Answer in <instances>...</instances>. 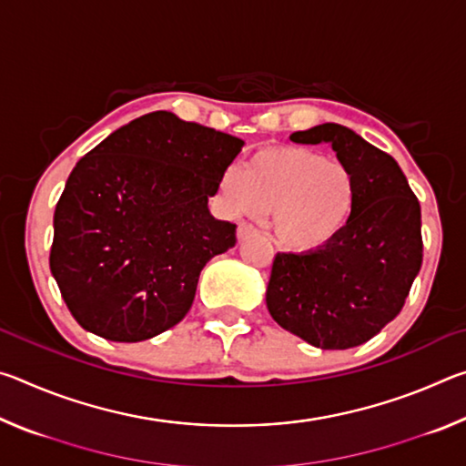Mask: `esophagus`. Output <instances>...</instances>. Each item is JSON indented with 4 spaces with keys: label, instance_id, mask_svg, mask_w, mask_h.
<instances>
[{
    "label": "esophagus",
    "instance_id": "esophagus-1",
    "mask_svg": "<svg viewBox=\"0 0 466 466\" xmlns=\"http://www.w3.org/2000/svg\"><path fill=\"white\" fill-rule=\"evenodd\" d=\"M257 230H255V226H250V224H247V222H240L238 224V240H244V238H248L250 234H255Z\"/></svg>",
    "mask_w": 466,
    "mask_h": 466
}]
</instances>
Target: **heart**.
<instances>
[{
  "label": "heart",
  "mask_w": 466,
  "mask_h": 466,
  "mask_svg": "<svg viewBox=\"0 0 466 466\" xmlns=\"http://www.w3.org/2000/svg\"><path fill=\"white\" fill-rule=\"evenodd\" d=\"M219 197L232 214L271 211L275 238L289 250H319L341 234L356 209V178L317 149L286 146L252 154L247 170L228 167Z\"/></svg>",
  "instance_id": "b5f03b06"
}]
</instances>
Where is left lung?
<instances>
[{
	"mask_svg": "<svg viewBox=\"0 0 466 466\" xmlns=\"http://www.w3.org/2000/svg\"><path fill=\"white\" fill-rule=\"evenodd\" d=\"M289 139L333 147L356 178V209L327 247L275 255L267 309L306 343L350 350L380 333L403 309L421 269V208L397 160L356 131L322 123Z\"/></svg>",
	"mask_w": 466,
	"mask_h": 466,
	"instance_id": "8db88e82",
	"label": "left lung"
}]
</instances>
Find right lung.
Returning <instances> with one entry per match:
<instances>
[{
    "instance_id": "right-lung-1",
    "label": "right lung",
    "mask_w": 466,
    "mask_h": 466,
    "mask_svg": "<svg viewBox=\"0 0 466 466\" xmlns=\"http://www.w3.org/2000/svg\"><path fill=\"white\" fill-rule=\"evenodd\" d=\"M242 146L156 110L76 164L55 208L49 265L82 329L137 343L185 319L205 263L236 244V224L208 201Z\"/></svg>"
}]
</instances>
